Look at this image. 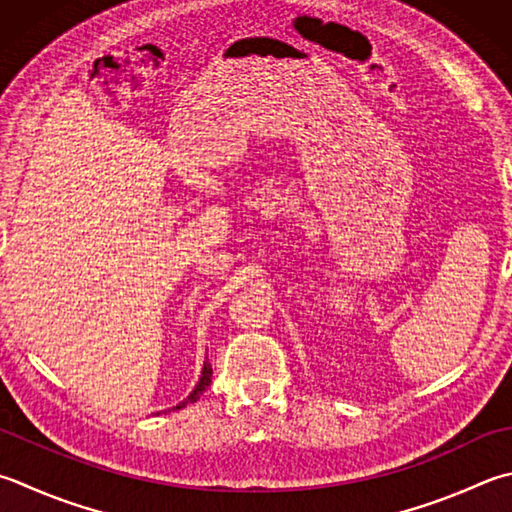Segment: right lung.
<instances>
[{
    "label": "right lung",
    "mask_w": 512,
    "mask_h": 512,
    "mask_svg": "<svg viewBox=\"0 0 512 512\" xmlns=\"http://www.w3.org/2000/svg\"><path fill=\"white\" fill-rule=\"evenodd\" d=\"M209 383H211V365H209V363H205V368H202V376H200V381H198V385H196V390L189 394L187 401H182L180 406H176V410L185 408L187 403H194V401H198V399H200V394L209 388Z\"/></svg>",
    "instance_id": "add662e5"
}]
</instances>
